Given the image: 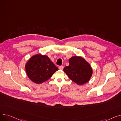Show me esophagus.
Returning <instances> with one entry per match:
<instances>
[{"label": "esophagus", "instance_id": "obj_1", "mask_svg": "<svg viewBox=\"0 0 121 121\" xmlns=\"http://www.w3.org/2000/svg\"><path fill=\"white\" fill-rule=\"evenodd\" d=\"M59 69H64V66H60L59 67Z\"/></svg>", "mask_w": 121, "mask_h": 121}]
</instances>
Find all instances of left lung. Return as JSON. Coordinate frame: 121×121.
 Listing matches in <instances>:
<instances>
[{"label":"left lung","instance_id":"left-lung-1","mask_svg":"<svg viewBox=\"0 0 121 121\" xmlns=\"http://www.w3.org/2000/svg\"><path fill=\"white\" fill-rule=\"evenodd\" d=\"M63 70L69 79L78 85L84 84L89 81L92 75V69L86 60L78 56L69 59V65Z\"/></svg>","mask_w":121,"mask_h":121}]
</instances>
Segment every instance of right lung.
Returning <instances> with one entry per match:
<instances>
[{
    "instance_id": "add662e5",
    "label": "right lung",
    "mask_w": 121,
    "mask_h": 121,
    "mask_svg": "<svg viewBox=\"0 0 121 121\" xmlns=\"http://www.w3.org/2000/svg\"><path fill=\"white\" fill-rule=\"evenodd\" d=\"M28 77L37 84L49 79L58 69L46 55L36 54L32 57L25 65Z\"/></svg>"
}]
</instances>
